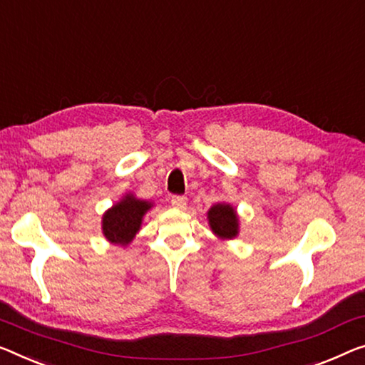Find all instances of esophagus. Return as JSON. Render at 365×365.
I'll list each match as a JSON object with an SVG mask.
<instances>
[{
  "label": "esophagus",
  "instance_id": "1",
  "mask_svg": "<svg viewBox=\"0 0 365 365\" xmlns=\"http://www.w3.org/2000/svg\"><path fill=\"white\" fill-rule=\"evenodd\" d=\"M172 205L175 206V208L183 210L185 206H187V197H180V195H175V197H172Z\"/></svg>",
  "mask_w": 365,
  "mask_h": 365
}]
</instances>
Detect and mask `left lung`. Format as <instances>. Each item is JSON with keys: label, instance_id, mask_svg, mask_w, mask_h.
I'll use <instances>...</instances> for the list:
<instances>
[{"label": "left lung", "instance_id": "left-lung-1", "mask_svg": "<svg viewBox=\"0 0 365 365\" xmlns=\"http://www.w3.org/2000/svg\"><path fill=\"white\" fill-rule=\"evenodd\" d=\"M211 231L220 239H235L239 235V217L230 203H216L208 211Z\"/></svg>", "mask_w": 365, "mask_h": 365}]
</instances>
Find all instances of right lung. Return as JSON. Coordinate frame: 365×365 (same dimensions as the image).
I'll use <instances>...</instances> for the list:
<instances>
[{"instance_id": "obj_1", "label": "right lung", "mask_w": 365, "mask_h": 365, "mask_svg": "<svg viewBox=\"0 0 365 365\" xmlns=\"http://www.w3.org/2000/svg\"><path fill=\"white\" fill-rule=\"evenodd\" d=\"M150 208V201L135 198L133 193L124 195L103 215V235L111 244L128 246L138 235L143 217Z\"/></svg>"}]
</instances>
